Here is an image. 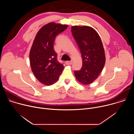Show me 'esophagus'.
<instances>
[{"label": "esophagus", "mask_w": 134, "mask_h": 134, "mask_svg": "<svg viewBox=\"0 0 134 134\" xmlns=\"http://www.w3.org/2000/svg\"><path fill=\"white\" fill-rule=\"evenodd\" d=\"M72 61H67V62H66V64L67 65H71V64H72Z\"/></svg>", "instance_id": "34e87169"}]
</instances>
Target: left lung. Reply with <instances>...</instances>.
<instances>
[{"label":"left lung","instance_id":"1","mask_svg":"<svg viewBox=\"0 0 134 134\" xmlns=\"http://www.w3.org/2000/svg\"><path fill=\"white\" fill-rule=\"evenodd\" d=\"M71 33L80 49L83 60L81 69L75 71V76L82 84H90L98 77L105 63L101 37L93 28L88 26H72Z\"/></svg>","mask_w":134,"mask_h":134}]
</instances>
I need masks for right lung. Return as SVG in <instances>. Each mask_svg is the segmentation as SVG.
Listing matches in <instances>:
<instances>
[{
	"label": "right lung",
	"instance_id": "right-lung-1",
	"mask_svg": "<svg viewBox=\"0 0 134 134\" xmlns=\"http://www.w3.org/2000/svg\"><path fill=\"white\" fill-rule=\"evenodd\" d=\"M67 25L51 22L37 32L30 52L31 70L36 79L46 85H51L59 79L64 67L57 60L53 44L55 36Z\"/></svg>",
	"mask_w": 134,
	"mask_h": 134
}]
</instances>
